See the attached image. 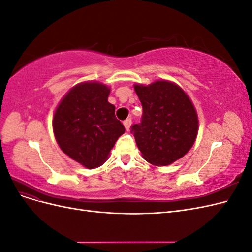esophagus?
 Here are the masks:
<instances>
[{"instance_id":"esophagus-1","label":"esophagus","mask_w":252,"mask_h":252,"mask_svg":"<svg viewBox=\"0 0 252 252\" xmlns=\"http://www.w3.org/2000/svg\"><path fill=\"white\" fill-rule=\"evenodd\" d=\"M124 126H125L127 131L130 130V126H131V119H130V118L126 119V120L124 121Z\"/></svg>"}]
</instances>
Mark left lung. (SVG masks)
Segmentation results:
<instances>
[{"label":"left lung","instance_id":"left-lung-1","mask_svg":"<svg viewBox=\"0 0 252 252\" xmlns=\"http://www.w3.org/2000/svg\"><path fill=\"white\" fill-rule=\"evenodd\" d=\"M143 114L131 127L143 158L155 166H167L192 147L199 119L192 102L179 85L162 80L145 86L135 84Z\"/></svg>","mask_w":252,"mask_h":252}]
</instances>
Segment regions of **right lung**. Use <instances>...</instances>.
Masks as SVG:
<instances>
[{
    "mask_svg": "<svg viewBox=\"0 0 252 252\" xmlns=\"http://www.w3.org/2000/svg\"><path fill=\"white\" fill-rule=\"evenodd\" d=\"M110 88L100 82H83L60 102L52 120L60 148L88 169L108 158L117 140L125 132L108 102Z\"/></svg>",
    "mask_w": 252,
    "mask_h": 252,
    "instance_id": "obj_1",
    "label": "right lung"
}]
</instances>
